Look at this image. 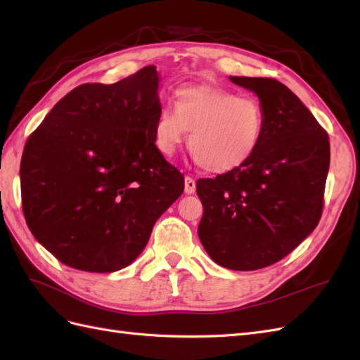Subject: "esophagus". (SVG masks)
Returning a JSON list of instances; mask_svg holds the SVG:
<instances>
[{"label": "esophagus", "mask_w": 360, "mask_h": 360, "mask_svg": "<svg viewBox=\"0 0 360 360\" xmlns=\"http://www.w3.org/2000/svg\"><path fill=\"white\" fill-rule=\"evenodd\" d=\"M184 190L187 195H192L196 192V182L193 178H190V176H186L184 179Z\"/></svg>", "instance_id": "34e87169"}]
</instances>
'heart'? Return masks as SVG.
<instances>
[{
  "instance_id": "b5f03b06",
  "label": "heart",
  "mask_w": 360,
  "mask_h": 360,
  "mask_svg": "<svg viewBox=\"0 0 360 360\" xmlns=\"http://www.w3.org/2000/svg\"><path fill=\"white\" fill-rule=\"evenodd\" d=\"M264 110L257 98L232 89L187 85L174 106L162 103L153 133L160 155L173 156L190 129L187 147L204 170L226 173L255 155L264 134Z\"/></svg>"
}]
</instances>
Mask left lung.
Listing matches in <instances>:
<instances>
[{"label": "left lung", "mask_w": 360, "mask_h": 360, "mask_svg": "<svg viewBox=\"0 0 360 360\" xmlns=\"http://www.w3.org/2000/svg\"><path fill=\"white\" fill-rule=\"evenodd\" d=\"M254 91L264 134L246 164L196 181L198 235L217 264L255 271L280 262L314 231L323 210L330 137L292 91L267 77H231Z\"/></svg>", "instance_id": "obj_1"}]
</instances>
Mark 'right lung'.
I'll return each instance as SVG.
<instances>
[{"label": "right lung", "mask_w": 360, "mask_h": 360, "mask_svg": "<svg viewBox=\"0 0 360 360\" xmlns=\"http://www.w3.org/2000/svg\"><path fill=\"white\" fill-rule=\"evenodd\" d=\"M155 65L112 85L74 88L29 136L20 165L29 231L63 264L114 272L147 246L184 192V174L155 145Z\"/></svg>", "instance_id": "1"}]
</instances>
